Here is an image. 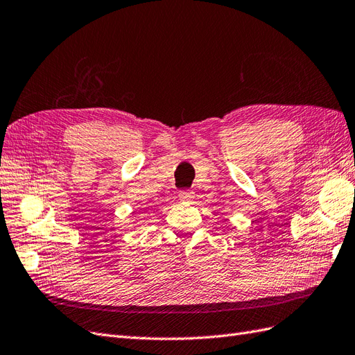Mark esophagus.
Instances as JSON below:
<instances>
[{
    "label": "esophagus",
    "mask_w": 355,
    "mask_h": 355,
    "mask_svg": "<svg viewBox=\"0 0 355 355\" xmlns=\"http://www.w3.org/2000/svg\"><path fill=\"white\" fill-rule=\"evenodd\" d=\"M193 198H194V193H191V191H180L179 193L180 201H191Z\"/></svg>",
    "instance_id": "esophagus-1"
}]
</instances>
